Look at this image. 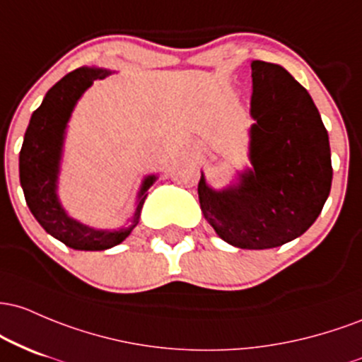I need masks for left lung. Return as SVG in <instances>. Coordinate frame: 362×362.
I'll use <instances>...</instances> for the list:
<instances>
[{
    "mask_svg": "<svg viewBox=\"0 0 362 362\" xmlns=\"http://www.w3.org/2000/svg\"><path fill=\"white\" fill-rule=\"evenodd\" d=\"M251 168L214 189L198 182L203 217L243 250H269L299 238L322 214L332 188L328 133L301 83L280 64L253 61Z\"/></svg>",
    "mask_w": 362,
    "mask_h": 362,
    "instance_id": "left-lung-1",
    "label": "left lung"
}]
</instances>
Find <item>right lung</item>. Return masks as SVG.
<instances>
[{
    "instance_id": "right-lung-1",
    "label": "right lung",
    "mask_w": 362,
    "mask_h": 362,
    "mask_svg": "<svg viewBox=\"0 0 362 362\" xmlns=\"http://www.w3.org/2000/svg\"><path fill=\"white\" fill-rule=\"evenodd\" d=\"M111 73L105 68L82 66L52 85L42 104L32 112L20 150V185L32 215L47 234L80 251H103L123 243L140 221L147 189L157 180L156 174L145 177L132 221L119 229H93L70 217L61 205L58 177L68 121L83 92Z\"/></svg>"
}]
</instances>
